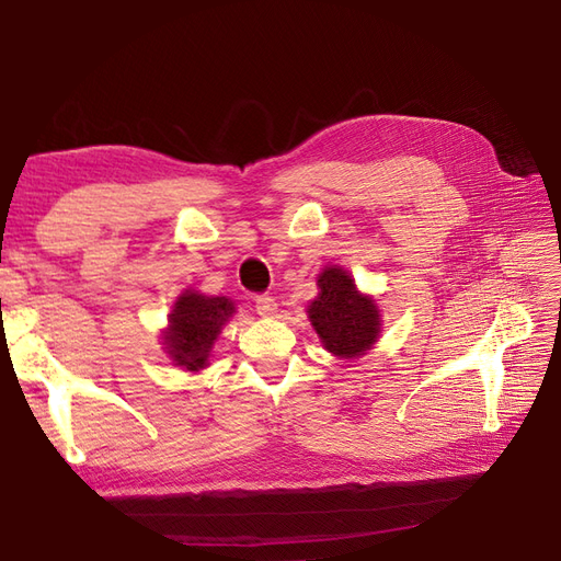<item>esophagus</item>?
I'll use <instances>...</instances> for the list:
<instances>
[{
  "label": "esophagus",
  "mask_w": 561,
  "mask_h": 561,
  "mask_svg": "<svg viewBox=\"0 0 561 561\" xmlns=\"http://www.w3.org/2000/svg\"><path fill=\"white\" fill-rule=\"evenodd\" d=\"M254 309H257V313L264 316V318H274L276 311H278V304H276L274 297L260 295L257 299H254Z\"/></svg>",
  "instance_id": "esophagus-1"
}]
</instances>
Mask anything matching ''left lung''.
Here are the masks:
<instances>
[{"label": "left lung", "instance_id": "left-lung-1", "mask_svg": "<svg viewBox=\"0 0 561 561\" xmlns=\"http://www.w3.org/2000/svg\"><path fill=\"white\" fill-rule=\"evenodd\" d=\"M318 297L309 304V320L322 346L339 358H360L379 339L381 320L371 297L360 295L342 266H325L318 276Z\"/></svg>", "mask_w": 561, "mask_h": 561}]
</instances>
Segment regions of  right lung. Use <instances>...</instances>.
Instances as JSON below:
<instances>
[{
    "mask_svg": "<svg viewBox=\"0 0 561 561\" xmlns=\"http://www.w3.org/2000/svg\"><path fill=\"white\" fill-rule=\"evenodd\" d=\"M233 311V301L227 297H206L184 290L168 316V328L161 336L173 365L190 371L208 367L210 348Z\"/></svg>",
    "mask_w": 561,
    "mask_h": 561,
    "instance_id": "right-lung-1",
    "label": "right lung"
}]
</instances>
